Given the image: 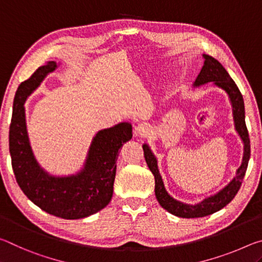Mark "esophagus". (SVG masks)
Here are the masks:
<instances>
[{
	"label": "esophagus",
	"mask_w": 262,
	"mask_h": 262,
	"mask_svg": "<svg viewBox=\"0 0 262 262\" xmlns=\"http://www.w3.org/2000/svg\"><path fill=\"white\" fill-rule=\"evenodd\" d=\"M149 134V128L146 124H138L135 128V135L137 137H146Z\"/></svg>",
	"instance_id": "1"
}]
</instances>
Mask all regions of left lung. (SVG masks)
<instances>
[{
	"label": "left lung",
	"instance_id": "obj_1",
	"mask_svg": "<svg viewBox=\"0 0 262 262\" xmlns=\"http://www.w3.org/2000/svg\"><path fill=\"white\" fill-rule=\"evenodd\" d=\"M203 67L201 70L200 74L197 75L195 82L192 83V87L196 88L208 82H212L213 85H216V87L226 93V95H228L230 100L231 106H232L234 128L244 145V154L242 165L239 166V168L235 171V177L224 188L218 190L216 194L205 197V199H203L199 203L188 204L181 202V201L175 200L174 197H171L167 192L159 168H158L157 157L154 156L151 147L147 144L143 145L145 160H146L148 168L152 171V174L154 175V180H156L154 191H156L158 202H159L162 208L171 213V215L182 218L205 217L208 215H211L213 212L220 211L225 205H228L240 189L243 179L245 177L247 169L248 160H250L251 157L250 138H248V131L245 123V105H244V98L242 93L239 92L237 84H235L229 73L226 72L225 68L223 67V65L218 60L208 54H203Z\"/></svg>",
	"mask_w": 262,
	"mask_h": 262
}]
</instances>
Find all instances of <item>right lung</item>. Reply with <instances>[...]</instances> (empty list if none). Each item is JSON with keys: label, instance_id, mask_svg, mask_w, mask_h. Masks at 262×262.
Returning <instances> with one entry per match:
<instances>
[{"label": "right lung", "instance_id": "add662e5", "mask_svg": "<svg viewBox=\"0 0 262 262\" xmlns=\"http://www.w3.org/2000/svg\"><path fill=\"white\" fill-rule=\"evenodd\" d=\"M60 63L50 61L19 84L14 98L9 151L16 181L28 199L50 215L80 220L105 208L111 201L119 149L132 138V125L121 122L96 132L82 168L75 174L52 175L37 161L30 144L25 102Z\"/></svg>", "mask_w": 262, "mask_h": 262}]
</instances>
